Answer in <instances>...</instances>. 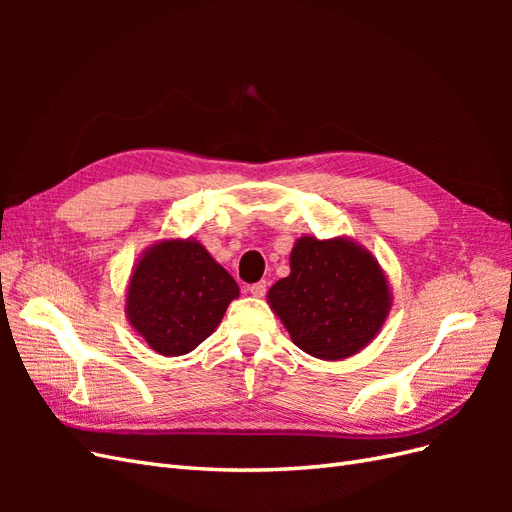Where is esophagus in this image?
I'll return each instance as SVG.
<instances>
[{"mask_svg": "<svg viewBox=\"0 0 512 512\" xmlns=\"http://www.w3.org/2000/svg\"><path fill=\"white\" fill-rule=\"evenodd\" d=\"M265 292H267V282H258V284H252L250 286V294L252 297H265Z\"/></svg>", "mask_w": 512, "mask_h": 512, "instance_id": "obj_1", "label": "esophagus"}]
</instances>
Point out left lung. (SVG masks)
Instances as JSON below:
<instances>
[{
	"label": "left lung",
	"instance_id": "left-lung-1",
	"mask_svg": "<svg viewBox=\"0 0 512 512\" xmlns=\"http://www.w3.org/2000/svg\"><path fill=\"white\" fill-rule=\"evenodd\" d=\"M267 303L294 346L322 361H342L374 342L393 307L378 258L350 237L303 235L290 252V275Z\"/></svg>",
	"mask_w": 512,
	"mask_h": 512
}]
</instances>
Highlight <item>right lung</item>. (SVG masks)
I'll use <instances>...</instances> for the list:
<instances>
[{
    "instance_id": "obj_1",
    "label": "right lung",
    "mask_w": 512,
    "mask_h": 512,
    "mask_svg": "<svg viewBox=\"0 0 512 512\" xmlns=\"http://www.w3.org/2000/svg\"><path fill=\"white\" fill-rule=\"evenodd\" d=\"M237 297V282L203 243L168 237L149 245L132 267L126 318L151 350L181 356L218 329Z\"/></svg>"
}]
</instances>
